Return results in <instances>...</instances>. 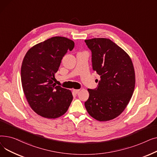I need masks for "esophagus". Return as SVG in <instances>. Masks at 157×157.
<instances>
[{
	"instance_id": "esophagus-1",
	"label": "esophagus",
	"mask_w": 157,
	"mask_h": 157,
	"mask_svg": "<svg viewBox=\"0 0 157 157\" xmlns=\"http://www.w3.org/2000/svg\"><path fill=\"white\" fill-rule=\"evenodd\" d=\"M79 91H80L79 89H74V90H73L74 93L76 94H78L79 92Z\"/></svg>"
}]
</instances>
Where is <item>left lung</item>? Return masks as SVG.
<instances>
[{
	"instance_id": "obj_1",
	"label": "left lung",
	"mask_w": 157,
	"mask_h": 157,
	"mask_svg": "<svg viewBox=\"0 0 157 157\" xmlns=\"http://www.w3.org/2000/svg\"><path fill=\"white\" fill-rule=\"evenodd\" d=\"M85 42L92 51L93 70L100 76L98 87L88 89L85 108L98 121L111 120L125 110L133 95L136 76L132 62L109 39L94 38Z\"/></svg>"
}]
</instances>
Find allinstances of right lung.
I'll return each instance as SVG.
<instances>
[{
  "label": "right lung",
  "mask_w": 157,
  "mask_h": 157,
  "mask_svg": "<svg viewBox=\"0 0 157 157\" xmlns=\"http://www.w3.org/2000/svg\"><path fill=\"white\" fill-rule=\"evenodd\" d=\"M74 41L64 37L49 38L32 47L21 67L23 90L32 109L40 117L59 118L68 110L73 96L71 90L56 86L53 81L61 60Z\"/></svg>",
  "instance_id": "1"
}]
</instances>
